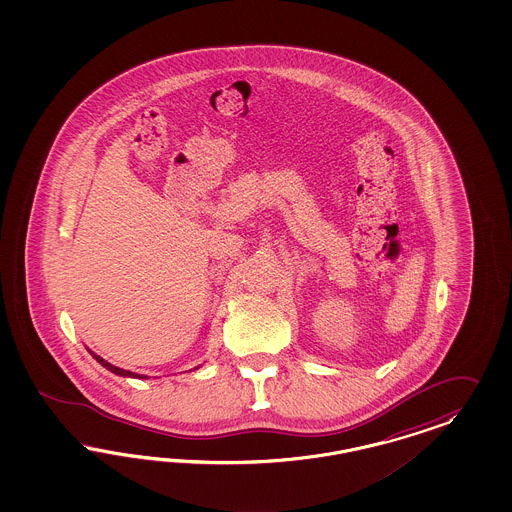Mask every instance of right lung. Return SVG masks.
I'll return each mask as SVG.
<instances>
[{
  "mask_svg": "<svg viewBox=\"0 0 512 512\" xmlns=\"http://www.w3.org/2000/svg\"><path fill=\"white\" fill-rule=\"evenodd\" d=\"M93 358H95L101 366H105L109 372L116 373V375H124V377H140L137 373L129 372V370H122V368H118V366H112V364L107 362L105 358L97 357V355H93ZM197 368H199V366H197Z\"/></svg>",
  "mask_w": 512,
  "mask_h": 512,
  "instance_id": "right-lung-1",
  "label": "right lung"
}]
</instances>
